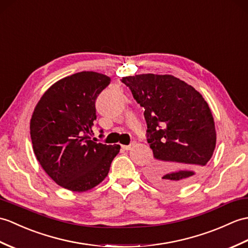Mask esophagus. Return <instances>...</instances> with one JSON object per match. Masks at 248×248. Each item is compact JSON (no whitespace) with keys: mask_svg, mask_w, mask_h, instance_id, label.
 I'll return each mask as SVG.
<instances>
[{"mask_svg":"<svg viewBox=\"0 0 248 248\" xmlns=\"http://www.w3.org/2000/svg\"><path fill=\"white\" fill-rule=\"evenodd\" d=\"M135 145V142L133 141V142H132V143H130V145H128V146H125V145H123L122 146V148L124 149V150H130V149L132 148V147H133Z\"/></svg>","mask_w":248,"mask_h":248,"instance_id":"1","label":"esophagus"}]
</instances>
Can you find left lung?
Instances as JSON below:
<instances>
[{
    "label": "left lung",
    "instance_id": "1",
    "mask_svg": "<svg viewBox=\"0 0 248 248\" xmlns=\"http://www.w3.org/2000/svg\"><path fill=\"white\" fill-rule=\"evenodd\" d=\"M145 108L147 140L154 164L147 171L153 185L173 189L194 181L214 154L217 133L208 103L172 75L141 74L122 79Z\"/></svg>",
    "mask_w": 248,
    "mask_h": 248
}]
</instances>
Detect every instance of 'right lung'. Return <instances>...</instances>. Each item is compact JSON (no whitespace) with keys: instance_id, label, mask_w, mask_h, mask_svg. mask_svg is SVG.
<instances>
[{"instance_id":"1","label":"right lung","mask_w":248,"mask_h":248,"mask_svg":"<svg viewBox=\"0 0 248 248\" xmlns=\"http://www.w3.org/2000/svg\"><path fill=\"white\" fill-rule=\"evenodd\" d=\"M110 81L96 72L71 75L51 85L33 110L34 155L51 180L71 191L83 192L100 184L120 150L119 145L91 140L95 101Z\"/></svg>"}]
</instances>
